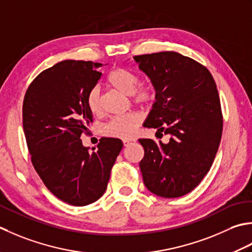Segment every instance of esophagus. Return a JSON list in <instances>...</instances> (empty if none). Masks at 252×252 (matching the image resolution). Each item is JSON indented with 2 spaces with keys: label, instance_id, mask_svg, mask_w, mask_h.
Returning a JSON list of instances; mask_svg holds the SVG:
<instances>
[{
  "label": "esophagus",
  "instance_id": "1",
  "mask_svg": "<svg viewBox=\"0 0 252 252\" xmlns=\"http://www.w3.org/2000/svg\"><path fill=\"white\" fill-rule=\"evenodd\" d=\"M133 142H136V139H133V138H131V139H124V140H123L124 147H129L130 145H132Z\"/></svg>",
  "mask_w": 252,
  "mask_h": 252
}]
</instances>
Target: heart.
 Returning a JSON list of instances; mask_svg holds the SVG:
<instances>
[{
  "instance_id": "1",
  "label": "heart",
  "mask_w": 252,
  "mask_h": 252,
  "mask_svg": "<svg viewBox=\"0 0 252 252\" xmlns=\"http://www.w3.org/2000/svg\"><path fill=\"white\" fill-rule=\"evenodd\" d=\"M109 84L123 94L130 95L131 101L136 105L142 107L152 104L157 99V89L152 84H140V78L135 71L119 67L111 71L107 77ZM87 106L92 114L97 115L102 111V101L100 89L92 88L87 95ZM142 117L138 113H128L125 115L115 116L103 127L104 135L120 138V139H131L137 128L140 126Z\"/></svg>"
}]
</instances>
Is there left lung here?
Instances as JSON below:
<instances>
[{"instance_id":"1","label":"left lung","mask_w":252,"mask_h":252,"mask_svg":"<svg viewBox=\"0 0 252 252\" xmlns=\"http://www.w3.org/2000/svg\"><path fill=\"white\" fill-rule=\"evenodd\" d=\"M157 89L145 127L169 135L168 143L139 139L143 183L152 193L178 198L193 190L212 166L223 131L217 85L209 69L166 51L133 56Z\"/></svg>"}]
</instances>
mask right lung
I'll return each instance as SVG.
<instances>
[{
  "mask_svg": "<svg viewBox=\"0 0 252 252\" xmlns=\"http://www.w3.org/2000/svg\"><path fill=\"white\" fill-rule=\"evenodd\" d=\"M99 66L91 61L60 62L41 71L24 97V132L35 172L56 198L75 207L105 192L123 149L122 140L101 138L90 153L80 140L94 122L87 95L101 78Z\"/></svg>",
  "mask_w": 252,
  "mask_h": 252,
  "instance_id": "add662e5",
  "label": "right lung"
}]
</instances>
